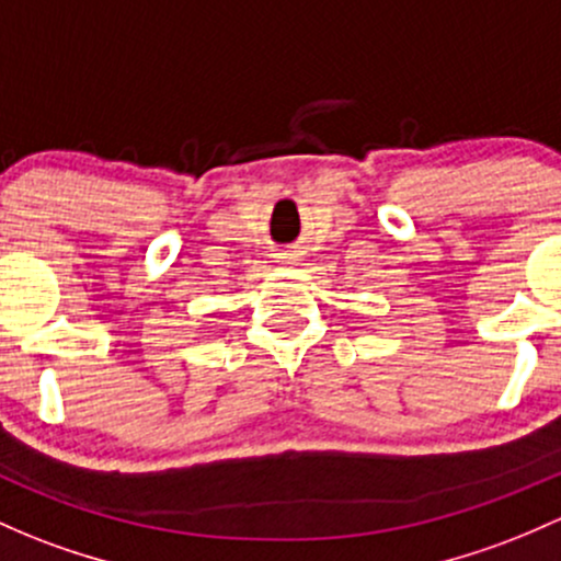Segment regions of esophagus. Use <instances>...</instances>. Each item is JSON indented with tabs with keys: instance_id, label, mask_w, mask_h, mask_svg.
I'll return each mask as SVG.
<instances>
[{
	"instance_id": "obj_1",
	"label": "esophagus",
	"mask_w": 561,
	"mask_h": 561,
	"mask_svg": "<svg viewBox=\"0 0 561 561\" xmlns=\"http://www.w3.org/2000/svg\"><path fill=\"white\" fill-rule=\"evenodd\" d=\"M282 261H285V263H296L298 255H296V252H285V255H282Z\"/></svg>"
}]
</instances>
